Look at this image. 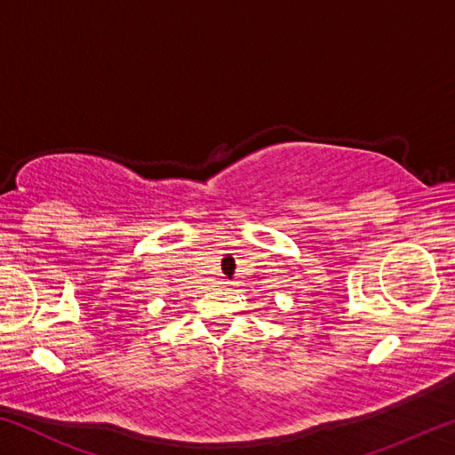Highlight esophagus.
Listing matches in <instances>:
<instances>
[{
    "mask_svg": "<svg viewBox=\"0 0 455 455\" xmlns=\"http://www.w3.org/2000/svg\"><path fill=\"white\" fill-rule=\"evenodd\" d=\"M220 284H222V287H230V284H233V283L227 281V279H222V281H220Z\"/></svg>",
    "mask_w": 455,
    "mask_h": 455,
    "instance_id": "34e87169",
    "label": "esophagus"
}]
</instances>
